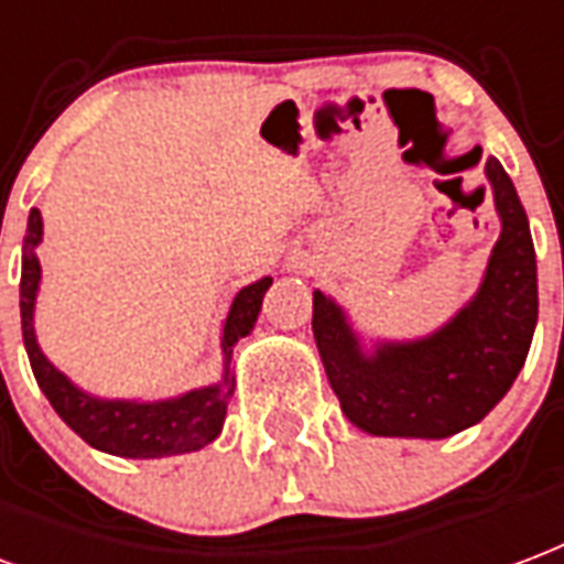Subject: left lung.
I'll use <instances>...</instances> for the list:
<instances>
[{"instance_id":"8db88e82","label":"left lung","mask_w":564,"mask_h":564,"mask_svg":"<svg viewBox=\"0 0 564 564\" xmlns=\"http://www.w3.org/2000/svg\"><path fill=\"white\" fill-rule=\"evenodd\" d=\"M502 236L478 295L436 335L379 344L370 356L344 311L314 293V337L340 410L373 436L442 440L473 427L505 398L529 356L538 323V269L523 203L487 158Z\"/></svg>"}]
</instances>
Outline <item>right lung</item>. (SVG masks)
Instances as JSON below:
<instances>
[{
  "label": "right lung",
  "mask_w": 564,
  "mask_h": 564,
  "mask_svg": "<svg viewBox=\"0 0 564 564\" xmlns=\"http://www.w3.org/2000/svg\"><path fill=\"white\" fill-rule=\"evenodd\" d=\"M41 212H29L26 236H23V271H20V319H23V344H26L29 365L35 373L37 386L47 394L50 406L59 412V419L80 440H86L98 452L116 454V457H166V454L197 452L203 445L215 440L227 419L229 394H232V370L229 356L239 337L250 335V328L260 316V304L271 278L245 286L229 307L227 323H224V356L227 370L218 386L187 391L176 400H161V403H133V400H95L83 394L80 388L70 386L68 377L50 365L44 352L37 349L35 328H32V311H35L37 281H41V265H37L35 248L41 241Z\"/></svg>",
  "instance_id": "obj_1"
}]
</instances>
